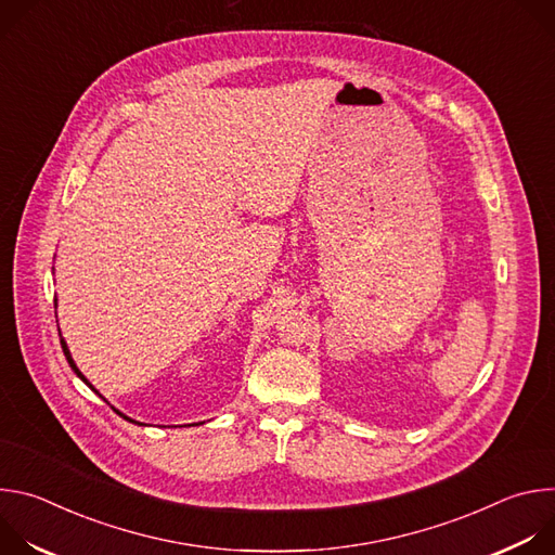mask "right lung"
<instances>
[{"label":"right lung","instance_id":"add662e5","mask_svg":"<svg viewBox=\"0 0 555 555\" xmlns=\"http://www.w3.org/2000/svg\"><path fill=\"white\" fill-rule=\"evenodd\" d=\"M54 305H56V300H54ZM56 323H59V321H56ZM59 336H61V332H59ZM61 349H63V353H65V360H67V364H69V366H72V371H74V373H76V375H78V377H81V379H83V382H86V384H88V386H90V388H92V390H94V392H99V390H96V388H94V386H92V384H90V382H88V377H86V375H83V373H81V371H78V366H76V362H74V360H72V353H69V349H67V343H65V340H63V336H61ZM101 398H103V395H101ZM112 409H114V406H112ZM114 411H116V409H114ZM116 413H118V415H120V417H122V420H127V422H131V424H140V422H133V420H131V417H127V415H122V413H120V411H116ZM140 426H142V424H140Z\"/></svg>","mask_w":555,"mask_h":555}]
</instances>
